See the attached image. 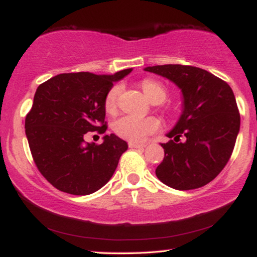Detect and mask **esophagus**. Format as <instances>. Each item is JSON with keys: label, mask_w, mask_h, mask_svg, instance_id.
<instances>
[{"label": "esophagus", "mask_w": 257, "mask_h": 257, "mask_svg": "<svg viewBox=\"0 0 257 257\" xmlns=\"http://www.w3.org/2000/svg\"><path fill=\"white\" fill-rule=\"evenodd\" d=\"M128 147L135 148V149H144L145 147H147V144H138V143H134V142H130Z\"/></svg>", "instance_id": "1"}]
</instances>
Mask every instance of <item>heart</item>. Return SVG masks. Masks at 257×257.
<instances>
[{
    "mask_svg": "<svg viewBox=\"0 0 257 257\" xmlns=\"http://www.w3.org/2000/svg\"><path fill=\"white\" fill-rule=\"evenodd\" d=\"M142 89L145 96L148 97L151 102L156 100L163 101L166 99V89L162 84L156 81L145 80L142 82ZM121 93V87L120 85H114L107 94L106 100H104V107L108 112H113L116 107L118 97ZM160 123L154 118H137L134 115H123L121 118L116 119L113 123V130L119 137L126 141L139 143L144 141L148 135L154 134L157 131Z\"/></svg>",
    "mask_w": 257,
    "mask_h": 257,
    "instance_id": "obj_1",
    "label": "heart"
}]
</instances>
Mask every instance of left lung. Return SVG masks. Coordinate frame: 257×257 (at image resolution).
<instances>
[{"mask_svg": "<svg viewBox=\"0 0 257 257\" xmlns=\"http://www.w3.org/2000/svg\"><path fill=\"white\" fill-rule=\"evenodd\" d=\"M167 78L182 95V109L166 144L156 175L179 191L207 185L230 160L240 118L230 85L204 69L166 64L144 68ZM183 137L185 142H180Z\"/></svg>", "mask_w": 257, "mask_h": 257, "instance_id": "1", "label": "left lung"}]
</instances>
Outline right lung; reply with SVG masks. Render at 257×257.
I'll return each mask as SVG.
<instances>
[{"label": "right lung", "instance_id": "add662e5", "mask_svg": "<svg viewBox=\"0 0 257 257\" xmlns=\"http://www.w3.org/2000/svg\"><path fill=\"white\" fill-rule=\"evenodd\" d=\"M131 71L132 68L113 75L59 74L37 88L25 132L38 169L57 189L88 195L113 176L127 143L112 134L103 136L100 145L85 144L84 136L104 134L107 94Z\"/></svg>", "mask_w": 257, "mask_h": 257}]
</instances>
